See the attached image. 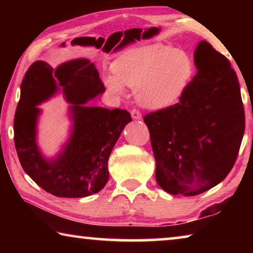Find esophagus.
<instances>
[{
	"instance_id": "34e87169",
	"label": "esophagus",
	"mask_w": 253,
	"mask_h": 253,
	"mask_svg": "<svg viewBox=\"0 0 253 253\" xmlns=\"http://www.w3.org/2000/svg\"><path fill=\"white\" fill-rule=\"evenodd\" d=\"M130 114H131L132 119H135V121H140V119H142V114H140V111H138L137 109H132L130 111Z\"/></svg>"
}]
</instances>
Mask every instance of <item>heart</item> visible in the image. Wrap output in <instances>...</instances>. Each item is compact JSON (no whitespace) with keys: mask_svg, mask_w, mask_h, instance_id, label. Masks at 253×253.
<instances>
[{"mask_svg":"<svg viewBox=\"0 0 253 253\" xmlns=\"http://www.w3.org/2000/svg\"><path fill=\"white\" fill-rule=\"evenodd\" d=\"M115 76L105 77L110 92L123 93L124 85L136 90V99L148 109L175 104L193 77V62L183 52L163 44L136 46L125 51L113 66Z\"/></svg>","mask_w":253,"mask_h":253,"instance_id":"1","label":"heart"}]
</instances>
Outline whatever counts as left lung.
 Returning a JSON list of instances; mask_svg holds the SVG:
<instances>
[{
	"instance_id": "1",
	"label": "left lung",
	"mask_w": 253,
	"mask_h": 253,
	"mask_svg": "<svg viewBox=\"0 0 253 253\" xmlns=\"http://www.w3.org/2000/svg\"><path fill=\"white\" fill-rule=\"evenodd\" d=\"M194 63L198 71L177 104L144 117L157 184L173 195L194 196L223 181L245 132L240 85L229 60L201 41Z\"/></svg>"
}]
</instances>
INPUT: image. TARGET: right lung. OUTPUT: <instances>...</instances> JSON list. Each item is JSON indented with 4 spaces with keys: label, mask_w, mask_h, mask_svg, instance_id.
<instances>
[{
    "label": "right lung",
    "mask_w": 253,
    "mask_h": 253,
    "mask_svg": "<svg viewBox=\"0 0 253 253\" xmlns=\"http://www.w3.org/2000/svg\"><path fill=\"white\" fill-rule=\"evenodd\" d=\"M58 92L70 104V136L54 158L37 145V107ZM105 92L90 60L79 58L55 69L44 61L29 68L21 84L14 117V144L21 166L38 185L59 198H85L98 193L109 178L108 158L128 123L127 110L87 104Z\"/></svg>",
    "instance_id": "1"
}]
</instances>
